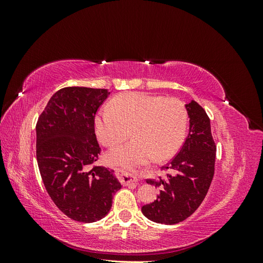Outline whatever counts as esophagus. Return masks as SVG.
Listing matches in <instances>:
<instances>
[{"label":"esophagus","instance_id":"esophagus-1","mask_svg":"<svg viewBox=\"0 0 263 263\" xmlns=\"http://www.w3.org/2000/svg\"><path fill=\"white\" fill-rule=\"evenodd\" d=\"M117 176H118L119 181L122 182L123 185H128V184H130V183H137V182H138L137 178H135V177L130 176V174H128V173L118 172Z\"/></svg>","mask_w":263,"mask_h":263}]
</instances>
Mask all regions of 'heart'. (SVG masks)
Segmentation results:
<instances>
[{
  "mask_svg": "<svg viewBox=\"0 0 263 263\" xmlns=\"http://www.w3.org/2000/svg\"><path fill=\"white\" fill-rule=\"evenodd\" d=\"M186 122V109L178 99L130 92L116 97L110 109H101L94 126L99 140L106 147L121 144L132 129V141L106 154L109 164L132 168L172 157L184 138Z\"/></svg>",
  "mask_w": 263,
  "mask_h": 263,
  "instance_id": "b5f03b06",
  "label": "heart"
}]
</instances>
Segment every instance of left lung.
<instances>
[{
    "mask_svg": "<svg viewBox=\"0 0 263 263\" xmlns=\"http://www.w3.org/2000/svg\"><path fill=\"white\" fill-rule=\"evenodd\" d=\"M185 108L190 118L187 137L179 154L161 168L170 173L165 180H147L160 193L155 202L142 206L141 212L159 224H178L191 216L208 194L214 177L216 146L210 118L194 100Z\"/></svg>",
    "mask_w": 263,
    "mask_h": 263,
    "instance_id": "8db88e82",
    "label": "left lung"
}]
</instances>
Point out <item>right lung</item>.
<instances>
[{
	"label": "right lung",
	"mask_w": 263,
	"mask_h": 263,
	"mask_svg": "<svg viewBox=\"0 0 263 263\" xmlns=\"http://www.w3.org/2000/svg\"><path fill=\"white\" fill-rule=\"evenodd\" d=\"M108 94L105 89L63 87L50 98L36 125L44 185L57 208L77 221L105 217L122 187L114 170L91 166L101 153L94 117Z\"/></svg>",
	"instance_id": "obj_1"
}]
</instances>
